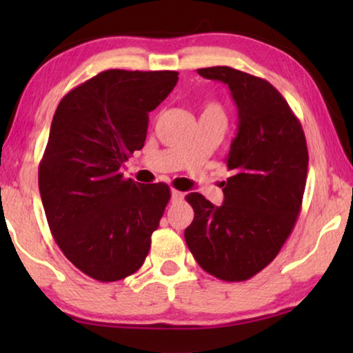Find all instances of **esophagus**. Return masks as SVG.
<instances>
[{
	"label": "esophagus",
	"instance_id": "esophagus-1",
	"mask_svg": "<svg viewBox=\"0 0 353 353\" xmlns=\"http://www.w3.org/2000/svg\"><path fill=\"white\" fill-rule=\"evenodd\" d=\"M183 197H185V194H183L181 191H178V190H172V201H181Z\"/></svg>",
	"mask_w": 353,
	"mask_h": 353
}]
</instances>
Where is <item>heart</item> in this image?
Here are the masks:
<instances>
[{"label": "heart", "instance_id": "1", "mask_svg": "<svg viewBox=\"0 0 353 353\" xmlns=\"http://www.w3.org/2000/svg\"><path fill=\"white\" fill-rule=\"evenodd\" d=\"M201 119H219L225 122L223 105H221L220 103H216V101H210V103L205 104L204 110H202Z\"/></svg>", "mask_w": 353, "mask_h": 353}]
</instances>
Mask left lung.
I'll return each mask as SVG.
<instances>
[{"instance_id":"left-lung-1","label":"left lung","mask_w":353,"mask_h":353,"mask_svg":"<svg viewBox=\"0 0 353 353\" xmlns=\"http://www.w3.org/2000/svg\"><path fill=\"white\" fill-rule=\"evenodd\" d=\"M228 85L238 108V133L225 163L223 204L199 192L186 201L194 220L185 230L192 257L212 276L245 281L276 257L301 214L308 151L286 99L267 80L226 65L199 69Z\"/></svg>"}]
</instances>
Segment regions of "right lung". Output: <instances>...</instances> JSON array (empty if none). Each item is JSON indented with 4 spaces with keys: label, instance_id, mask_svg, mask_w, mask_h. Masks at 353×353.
Wrapping results in <instances>:
<instances>
[{
    "label": "right lung",
    "instance_id": "add662e5",
    "mask_svg": "<svg viewBox=\"0 0 353 353\" xmlns=\"http://www.w3.org/2000/svg\"><path fill=\"white\" fill-rule=\"evenodd\" d=\"M176 81L173 70L110 69L57 105L38 186L56 244L90 278L119 281L144 263L170 188L125 180L120 167L143 149L149 112Z\"/></svg>",
    "mask_w": 353,
    "mask_h": 353
}]
</instances>
